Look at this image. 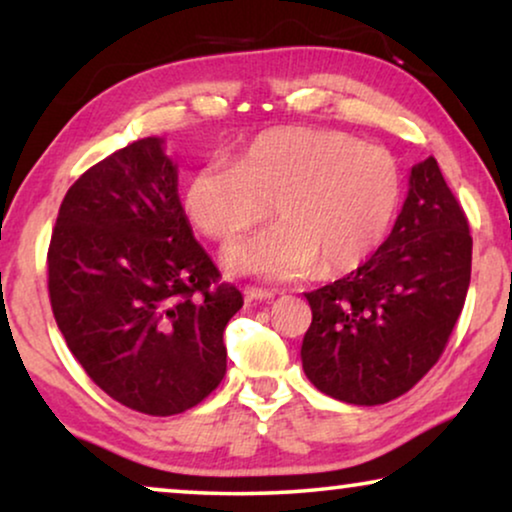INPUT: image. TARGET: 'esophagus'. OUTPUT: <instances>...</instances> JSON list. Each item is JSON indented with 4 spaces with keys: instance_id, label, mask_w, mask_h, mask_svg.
Masks as SVG:
<instances>
[{
    "instance_id": "34e87169",
    "label": "esophagus",
    "mask_w": 512,
    "mask_h": 512,
    "mask_svg": "<svg viewBox=\"0 0 512 512\" xmlns=\"http://www.w3.org/2000/svg\"><path fill=\"white\" fill-rule=\"evenodd\" d=\"M244 296L249 300H272L275 298V291L261 289V286H244Z\"/></svg>"
}]
</instances>
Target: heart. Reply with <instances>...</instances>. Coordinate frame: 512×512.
Returning <instances> with one entry per match:
<instances>
[{
  "label": "heart",
  "instance_id": "obj_1",
  "mask_svg": "<svg viewBox=\"0 0 512 512\" xmlns=\"http://www.w3.org/2000/svg\"><path fill=\"white\" fill-rule=\"evenodd\" d=\"M401 170L387 149L340 130L275 128L251 139L237 163L212 158L188 179L184 207L207 237L230 244L233 270L270 279L359 268L387 240L401 207Z\"/></svg>",
  "mask_w": 512,
  "mask_h": 512
}]
</instances>
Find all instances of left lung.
Here are the masks:
<instances>
[{"mask_svg":"<svg viewBox=\"0 0 512 512\" xmlns=\"http://www.w3.org/2000/svg\"><path fill=\"white\" fill-rule=\"evenodd\" d=\"M473 237L436 158L412 167L387 242L366 263L305 293L312 324L303 370L326 396L380 405L410 391L443 356L471 284Z\"/></svg>","mask_w":512,"mask_h":512,"instance_id":"1","label":"left lung"}]
</instances>
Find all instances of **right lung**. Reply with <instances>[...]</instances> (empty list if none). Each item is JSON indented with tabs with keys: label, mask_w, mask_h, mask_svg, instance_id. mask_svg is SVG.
Here are the masks:
<instances>
[{
	"label": "right lung",
	"mask_w": 512,
	"mask_h": 512,
	"mask_svg": "<svg viewBox=\"0 0 512 512\" xmlns=\"http://www.w3.org/2000/svg\"><path fill=\"white\" fill-rule=\"evenodd\" d=\"M46 263L55 324L104 394L170 417L219 387L223 331L244 300L193 237L163 139L132 142L74 181Z\"/></svg>",
	"instance_id": "obj_1"
}]
</instances>
